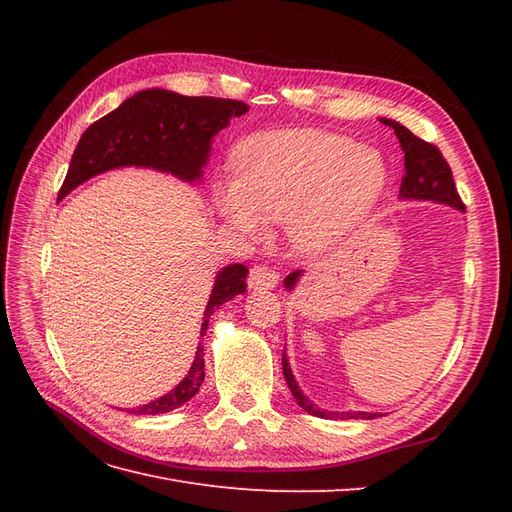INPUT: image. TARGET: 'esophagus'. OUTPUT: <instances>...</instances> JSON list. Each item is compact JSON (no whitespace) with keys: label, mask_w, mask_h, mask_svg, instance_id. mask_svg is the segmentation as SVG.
<instances>
[{"label":"esophagus","mask_w":512,"mask_h":512,"mask_svg":"<svg viewBox=\"0 0 512 512\" xmlns=\"http://www.w3.org/2000/svg\"><path fill=\"white\" fill-rule=\"evenodd\" d=\"M277 280H280V275L273 269L254 267L250 271V277H247V286H250V290H273L277 286Z\"/></svg>","instance_id":"obj_1"}]
</instances>
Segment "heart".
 <instances>
[{
	"instance_id": "heart-1",
	"label": "heart",
	"mask_w": 512,
	"mask_h": 512,
	"mask_svg": "<svg viewBox=\"0 0 512 512\" xmlns=\"http://www.w3.org/2000/svg\"><path fill=\"white\" fill-rule=\"evenodd\" d=\"M386 164L352 138L286 130L250 138L232 158V181L215 185V211L226 226L258 237L265 220H288V239L301 254L337 245L378 205Z\"/></svg>"
}]
</instances>
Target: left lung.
I'll return each mask as SVG.
<instances>
[{
    "label": "left lung",
    "mask_w": 512,
    "mask_h": 512,
    "mask_svg": "<svg viewBox=\"0 0 512 512\" xmlns=\"http://www.w3.org/2000/svg\"><path fill=\"white\" fill-rule=\"evenodd\" d=\"M380 121L384 123V126L395 130L401 151H404L406 175H404V179H401V185H399V198L401 200H431V203H440V205L453 207L459 211L466 209L457 194L451 166L446 164L438 147H433V145L425 143L423 138L414 136L406 126H401L399 121L386 119V117H380ZM301 275H303L301 269L290 273L284 280V288L288 292H292L294 286L299 284ZM282 369H284V378H286V384H288L294 401H297V404L312 416L333 418V421H337V418H363V421H371V418L382 416L378 412H333V410L318 408L314 401L301 391L299 382L294 380L286 350L282 354Z\"/></svg>",
    "instance_id": "left-lung-1"
}]
</instances>
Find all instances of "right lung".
Listing matches in <instances>:
<instances>
[{
	"mask_svg": "<svg viewBox=\"0 0 512 512\" xmlns=\"http://www.w3.org/2000/svg\"><path fill=\"white\" fill-rule=\"evenodd\" d=\"M243 113H247V104L237 100L190 98L158 87L138 91L83 132L59 198H66L91 177L123 166L160 170L192 185L203 183V168L209 162L215 134L224 130L232 117ZM245 277V265H228L215 273L200 337L207 333L215 309L245 292ZM203 380L205 354L203 342H198L188 376L173 391L128 412L166 414L177 410L198 393Z\"/></svg>",
	"mask_w": 512,
	"mask_h": 512,
	"instance_id": "add662e5",
	"label": "right lung"
}]
</instances>
